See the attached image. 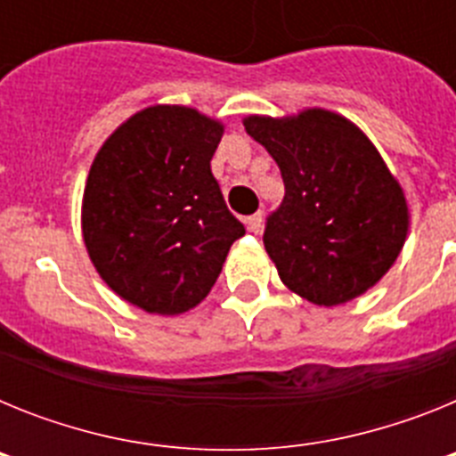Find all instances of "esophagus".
Wrapping results in <instances>:
<instances>
[{"mask_svg":"<svg viewBox=\"0 0 456 456\" xmlns=\"http://www.w3.org/2000/svg\"><path fill=\"white\" fill-rule=\"evenodd\" d=\"M247 225H248V231L256 232V235H257V232L263 231V212H256V215L248 216Z\"/></svg>","mask_w":456,"mask_h":456,"instance_id":"34e87169","label":"esophagus"}]
</instances>
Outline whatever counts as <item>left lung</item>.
<instances>
[{
	"label": "left lung",
	"instance_id": "8db88e82",
	"mask_svg": "<svg viewBox=\"0 0 456 456\" xmlns=\"http://www.w3.org/2000/svg\"><path fill=\"white\" fill-rule=\"evenodd\" d=\"M244 127L276 159L285 183L263 237L281 281L326 308L368 292L409 232L404 189L372 141L320 107L281 118L253 114Z\"/></svg>",
	"mask_w": 456,
	"mask_h": 456
}]
</instances>
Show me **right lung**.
Masks as SVG:
<instances>
[{
	"mask_svg": "<svg viewBox=\"0 0 456 456\" xmlns=\"http://www.w3.org/2000/svg\"><path fill=\"white\" fill-rule=\"evenodd\" d=\"M224 123L183 104H152L118 125L88 171L82 235L120 299L152 315L199 305L244 225L212 175Z\"/></svg>",
	"mask_w": 456,
	"mask_h": 456,
	"instance_id": "obj_1",
	"label": "right lung"
}]
</instances>
